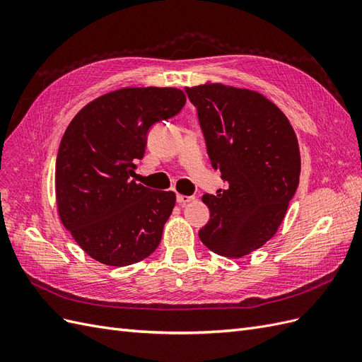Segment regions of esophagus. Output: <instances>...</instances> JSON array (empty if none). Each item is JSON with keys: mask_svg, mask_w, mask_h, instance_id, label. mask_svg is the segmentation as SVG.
Here are the masks:
<instances>
[{"mask_svg": "<svg viewBox=\"0 0 362 362\" xmlns=\"http://www.w3.org/2000/svg\"><path fill=\"white\" fill-rule=\"evenodd\" d=\"M192 201H194V196H185V194H178L177 196V202L180 205H185V204H189Z\"/></svg>", "mask_w": 362, "mask_h": 362, "instance_id": "esophagus-1", "label": "esophagus"}]
</instances>
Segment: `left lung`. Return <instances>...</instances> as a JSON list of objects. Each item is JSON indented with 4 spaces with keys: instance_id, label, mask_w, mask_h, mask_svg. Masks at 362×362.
<instances>
[{
    "instance_id": "8db88e82",
    "label": "left lung",
    "mask_w": 362,
    "mask_h": 362,
    "mask_svg": "<svg viewBox=\"0 0 362 362\" xmlns=\"http://www.w3.org/2000/svg\"><path fill=\"white\" fill-rule=\"evenodd\" d=\"M198 108L214 169L228 181L205 193L210 222L201 242L214 254L242 258L276 234L299 185L300 152L287 116L264 95L222 83L185 87Z\"/></svg>"
}]
</instances>
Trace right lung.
<instances>
[{
  "mask_svg": "<svg viewBox=\"0 0 362 362\" xmlns=\"http://www.w3.org/2000/svg\"><path fill=\"white\" fill-rule=\"evenodd\" d=\"M175 87H124L84 105L71 120L56 161V199L63 226L105 266L124 267L149 257L177 202L131 181L146 148L148 129L181 112Z\"/></svg>",
  "mask_w": 362,
  "mask_h": 362,
  "instance_id": "right-lung-1",
  "label": "right lung"
}]
</instances>
